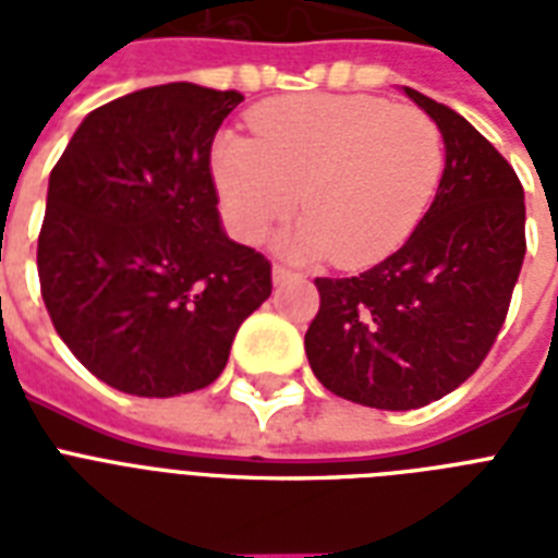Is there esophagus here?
Returning <instances> with one entry per match:
<instances>
[{"mask_svg": "<svg viewBox=\"0 0 558 558\" xmlns=\"http://www.w3.org/2000/svg\"><path fill=\"white\" fill-rule=\"evenodd\" d=\"M289 278H292V271H289L287 266H271V280H275V283H283V280Z\"/></svg>", "mask_w": 558, "mask_h": 558, "instance_id": "obj_1", "label": "esophagus"}]
</instances>
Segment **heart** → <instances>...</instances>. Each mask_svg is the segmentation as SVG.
I'll use <instances>...</instances> for the list:
<instances>
[{
  "label": "heart",
  "instance_id": "b5f03b06",
  "mask_svg": "<svg viewBox=\"0 0 558 558\" xmlns=\"http://www.w3.org/2000/svg\"><path fill=\"white\" fill-rule=\"evenodd\" d=\"M257 138L214 144V182L234 234L260 243L298 205L283 248L371 266L405 243L442 173L440 130L371 95H292L254 109Z\"/></svg>",
  "mask_w": 558,
  "mask_h": 558
}]
</instances>
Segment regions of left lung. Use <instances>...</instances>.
I'll return each instance as SVG.
<instances>
[{
  "label": "left lung",
  "mask_w": 558,
  "mask_h": 558,
  "mask_svg": "<svg viewBox=\"0 0 558 558\" xmlns=\"http://www.w3.org/2000/svg\"><path fill=\"white\" fill-rule=\"evenodd\" d=\"M405 95L446 144L437 196L399 252L359 278H315L322 306L304 339L324 388L381 411L428 405L481 367L527 252L510 161L454 109Z\"/></svg>",
  "instance_id": "1"
}]
</instances>
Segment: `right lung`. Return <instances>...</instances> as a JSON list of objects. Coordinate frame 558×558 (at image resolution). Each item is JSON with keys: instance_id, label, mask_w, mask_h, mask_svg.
<instances>
[{"instance_id": "1", "label": "right lung", "mask_w": 558, "mask_h": 558, "mask_svg": "<svg viewBox=\"0 0 558 558\" xmlns=\"http://www.w3.org/2000/svg\"><path fill=\"white\" fill-rule=\"evenodd\" d=\"M234 89L165 83L83 118L48 177L43 301L77 362L135 397L208 388L271 263L228 240L210 144Z\"/></svg>"}]
</instances>
